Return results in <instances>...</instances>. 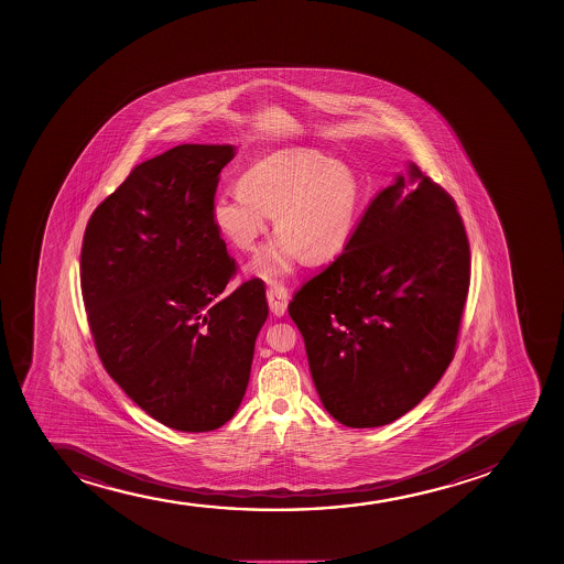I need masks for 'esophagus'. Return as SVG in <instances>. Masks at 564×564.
Listing matches in <instances>:
<instances>
[{
	"mask_svg": "<svg viewBox=\"0 0 564 564\" xmlns=\"http://www.w3.org/2000/svg\"><path fill=\"white\" fill-rule=\"evenodd\" d=\"M267 301H269L272 314H274V316H282L285 308H288V290H285L284 285L280 284L269 285V290H267Z\"/></svg>",
	"mask_w": 564,
	"mask_h": 564,
	"instance_id": "obj_1",
	"label": "esophagus"
}]
</instances>
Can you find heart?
Returning <instances> with one entry per match:
<instances>
[{
  "instance_id": "b5f03b06",
  "label": "heart",
  "mask_w": 564,
  "mask_h": 564,
  "mask_svg": "<svg viewBox=\"0 0 564 564\" xmlns=\"http://www.w3.org/2000/svg\"><path fill=\"white\" fill-rule=\"evenodd\" d=\"M361 203V181L346 163L319 152L280 150L250 163L239 188L216 195L210 218L235 250L252 252L271 216L279 237L250 269L274 282L288 276L301 256L308 263L337 258L350 242Z\"/></svg>"
}]
</instances>
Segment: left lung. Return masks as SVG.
<instances>
[{
  "label": "left lung",
  "mask_w": 564,
  "mask_h": 564,
  "mask_svg": "<svg viewBox=\"0 0 564 564\" xmlns=\"http://www.w3.org/2000/svg\"><path fill=\"white\" fill-rule=\"evenodd\" d=\"M288 306L325 410L346 427L414 409L455 356L470 247L454 197L410 163ZM414 183V187L409 184Z\"/></svg>",
  "instance_id": "obj_1"
}]
</instances>
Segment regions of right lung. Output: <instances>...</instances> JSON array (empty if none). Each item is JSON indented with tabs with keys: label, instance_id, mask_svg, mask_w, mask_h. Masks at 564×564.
<instances>
[{
	"label": "right lung",
	"instance_id": "1",
	"mask_svg": "<svg viewBox=\"0 0 564 564\" xmlns=\"http://www.w3.org/2000/svg\"><path fill=\"white\" fill-rule=\"evenodd\" d=\"M231 144H181L137 165L91 213L80 288L99 359L150 417L207 433L234 417L269 316L265 284L226 285L210 218Z\"/></svg>",
	"mask_w": 564,
	"mask_h": 564
}]
</instances>
